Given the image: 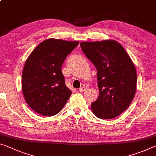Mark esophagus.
<instances>
[{
    "instance_id": "obj_1",
    "label": "esophagus",
    "mask_w": 156,
    "mask_h": 156,
    "mask_svg": "<svg viewBox=\"0 0 156 156\" xmlns=\"http://www.w3.org/2000/svg\"><path fill=\"white\" fill-rule=\"evenodd\" d=\"M85 90H86V88L84 87H80V89H79V91H80V92H84V91H85Z\"/></svg>"
}]
</instances>
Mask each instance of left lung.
<instances>
[{"instance_id":"left-lung-1","label":"left lung","mask_w":156,"mask_h":156,"mask_svg":"<svg viewBox=\"0 0 156 156\" xmlns=\"http://www.w3.org/2000/svg\"><path fill=\"white\" fill-rule=\"evenodd\" d=\"M84 54L97 71L99 96L91 103L98 118L112 119L127 109L134 98L137 73L123 46L114 40L80 43Z\"/></svg>"}]
</instances>
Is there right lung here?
<instances>
[{"instance_id":"1","label":"right lung","mask_w":156,"mask_h":156,"mask_svg":"<svg viewBox=\"0 0 156 156\" xmlns=\"http://www.w3.org/2000/svg\"><path fill=\"white\" fill-rule=\"evenodd\" d=\"M78 41L48 39L39 44L27 59L22 73V90L26 103L39 115L59 113L71 96L62 65Z\"/></svg>"}]
</instances>
